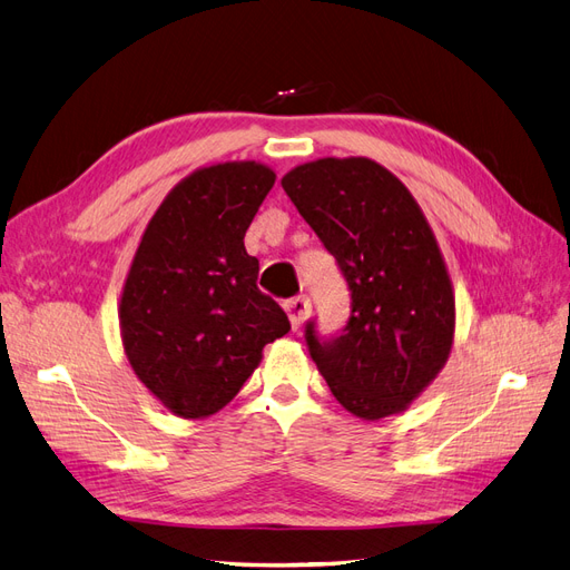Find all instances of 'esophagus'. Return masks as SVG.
I'll return each mask as SVG.
<instances>
[{"label":"esophagus","mask_w":570,"mask_h":570,"mask_svg":"<svg viewBox=\"0 0 570 570\" xmlns=\"http://www.w3.org/2000/svg\"><path fill=\"white\" fill-rule=\"evenodd\" d=\"M285 312H287L292 331H297V327L304 325L308 314H312V302H308V297H304V295L292 297L289 302H285Z\"/></svg>","instance_id":"34e87169"}]
</instances>
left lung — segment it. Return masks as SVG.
Instances as JSON below:
<instances>
[{"label": "left lung", "mask_w": 570, "mask_h": 570, "mask_svg": "<svg viewBox=\"0 0 570 570\" xmlns=\"http://www.w3.org/2000/svg\"><path fill=\"white\" fill-rule=\"evenodd\" d=\"M281 185L352 289L337 337L321 342L306 325L318 373L358 419L406 411L444 368L456 327L450 271L419 202L366 157L308 161Z\"/></svg>", "instance_id": "left-lung-1"}]
</instances>
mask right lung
<instances>
[{
    "label": "right lung",
    "mask_w": 570,
    "mask_h": 570,
    "mask_svg": "<svg viewBox=\"0 0 570 570\" xmlns=\"http://www.w3.org/2000/svg\"><path fill=\"white\" fill-rule=\"evenodd\" d=\"M275 170L223 161L183 178L149 218L118 304L120 340L140 383L174 416H214L289 331L256 287L245 233Z\"/></svg>",
    "instance_id": "right-lung-1"
}]
</instances>
